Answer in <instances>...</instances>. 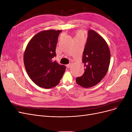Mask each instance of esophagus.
<instances>
[{
  "mask_svg": "<svg viewBox=\"0 0 132 132\" xmlns=\"http://www.w3.org/2000/svg\"><path fill=\"white\" fill-rule=\"evenodd\" d=\"M71 64H72V62H70L67 65V67L68 68H69L71 67Z\"/></svg>",
  "mask_w": 132,
  "mask_h": 132,
  "instance_id": "esophagus-1",
  "label": "esophagus"
}]
</instances>
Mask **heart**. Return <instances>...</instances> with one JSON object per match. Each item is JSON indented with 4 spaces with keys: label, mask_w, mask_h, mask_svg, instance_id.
<instances>
[{
    "label": "heart",
    "mask_w": 132,
    "mask_h": 132,
    "mask_svg": "<svg viewBox=\"0 0 132 132\" xmlns=\"http://www.w3.org/2000/svg\"><path fill=\"white\" fill-rule=\"evenodd\" d=\"M84 35V32L82 30H79V31L76 32L74 38H83Z\"/></svg>",
    "instance_id": "obj_1"
}]
</instances>
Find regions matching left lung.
I'll use <instances>...</instances> for the list:
<instances>
[{"mask_svg":"<svg viewBox=\"0 0 132 132\" xmlns=\"http://www.w3.org/2000/svg\"><path fill=\"white\" fill-rule=\"evenodd\" d=\"M110 59V51L105 39L96 32L89 30L82 59L85 69L76 82L86 88L96 85L106 74Z\"/></svg>","mask_w":132,"mask_h":132,"instance_id":"8db88e82","label":"left lung"}]
</instances>
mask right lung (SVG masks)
I'll return each mask as SVG.
<instances>
[{
	"mask_svg": "<svg viewBox=\"0 0 132 132\" xmlns=\"http://www.w3.org/2000/svg\"><path fill=\"white\" fill-rule=\"evenodd\" d=\"M62 30L43 31L32 38L26 48L23 62L30 79L45 89L57 86L65 72L66 67L53 61L55 48Z\"/></svg>",
	"mask_w": 132,
	"mask_h": 132,
	"instance_id": "1",
	"label": "right lung"
}]
</instances>
